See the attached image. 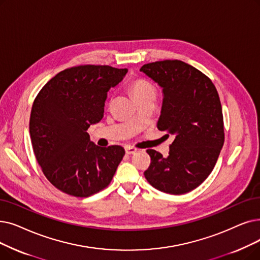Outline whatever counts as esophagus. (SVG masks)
Listing matches in <instances>:
<instances>
[{"mask_svg": "<svg viewBox=\"0 0 260 260\" xmlns=\"http://www.w3.org/2000/svg\"><path fill=\"white\" fill-rule=\"evenodd\" d=\"M137 151H138V150H137L136 148H132V146H126V148H125V152H126V154H128V155L135 154Z\"/></svg>", "mask_w": 260, "mask_h": 260, "instance_id": "esophagus-1", "label": "esophagus"}]
</instances>
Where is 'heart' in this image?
Returning <instances> with one entry per match:
<instances>
[{
	"mask_svg": "<svg viewBox=\"0 0 260 260\" xmlns=\"http://www.w3.org/2000/svg\"><path fill=\"white\" fill-rule=\"evenodd\" d=\"M129 88L134 99L137 102L145 99H156L155 87L148 81L142 80V78H138V80L132 82Z\"/></svg>",
	"mask_w": 260,
	"mask_h": 260,
	"instance_id": "obj_1",
	"label": "heart"
}]
</instances>
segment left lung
Returning <instances> with one entry per match:
<instances>
[{
	"instance_id": "left-lung-1",
	"label": "left lung",
	"mask_w": 260,
	"mask_h": 260,
	"mask_svg": "<svg viewBox=\"0 0 260 260\" xmlns=\"http://www.w3.org/2000/svg\"><path fill=\"white\" fill-rule=\"evenodd\" d=\"M162 88L159 131L173 135L168 157L146 150L151 165L144 176L157 190L184 194L211 173L224 143L222 106L210 78L182 60H162L140 69Z\"/></svg>"
}]
</instances>
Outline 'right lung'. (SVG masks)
<instances>
[{
  "mask_svg": "<svg viewBox=\"0 0 260 260\" xmlns=\"http://www.w3.org/2000/svg\"><path fill=\"white\" fill-rule=\"evenodd\" d=\"M127 69L85 64L66 69L42 87L30 111L34 153L49 182L62 192L87 198L106 188L125 151L101 148L87 129L102 120L107 92Z\"/></svg>",
  "mask_w": 260,
  "mask_h": 260,
  "instance_id": "right-lung-1",
  "label": "right lung"
}]
</instances>
